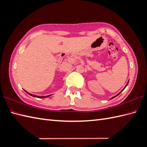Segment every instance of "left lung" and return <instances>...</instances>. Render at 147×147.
<instances>
[{
    "label": "left lung",
    "mask_w": 147,
    "mask_h": 147,
    "mask_svg": "<svg viewBox=\"0 0 147 147\" xmlns=\"http://www.w3.org/2000/svg\"><path fill=\"white\" fill-rule=\"evenodd\" d=\"M128 82H129V81H128V83H127V84H126V86H125V88H123V90H121V91H120V93H118V94H117V95H116V96H113V97H112V98H111V99H113V98H115V97H116V96H118V95H119V94H120V93H121V92H122V91H123V90H124V89H125V88H126V87H127V85H128Z\"/></svg>",
    "instance_id": "left-lung-1"
}]
</instances>
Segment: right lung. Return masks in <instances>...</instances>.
Segmentation results:
<instances>
[{"mask_svg":"<svg viewBox=\"0 0 147 147\" xmlns=\"http://www.w3.org/2000/svg\"><path fill=\"white\" fill-rule=\"evenodd\" d=\"M25 91L26 92V93H27V94H29V95H30V96H33V97H36V98H47V97H49V96H51V95H48V96H37V95H35V94H30V93H28V92L26 91Z\"/></svg>","mask_w":147,"mask_h":147,"instance_id":"add662e5","label":"right lung"}]
</instances>
